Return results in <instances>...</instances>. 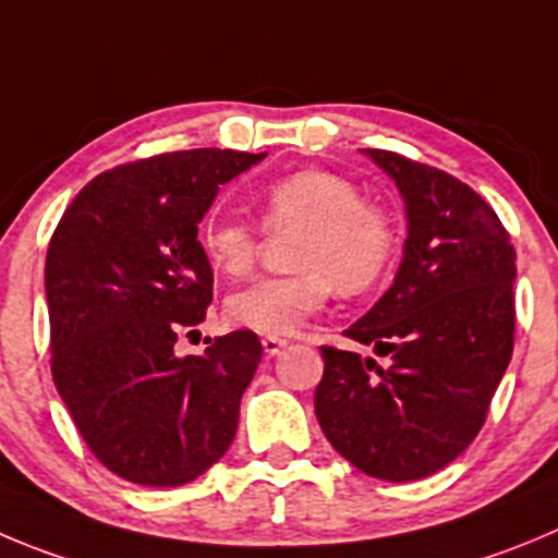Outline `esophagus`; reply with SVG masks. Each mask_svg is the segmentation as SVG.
<instances>
[{
	"instance_id": "obj_1",
	"label": "esophagus",
	"mask_w": 558,
	"mask_h": 558,
	"mask_svg": "<svg viewBox=\"0 0 558 558\" xmlns=\"http://www.w3.org/2000/svg\"><path fill=\"white\" fill-rule=\"evenodd\" d=\"M262 347H264V355L267 357H275L280 350L286 347V338H278V336H264L262 338Z\"/></svg>"
}]
</instances>
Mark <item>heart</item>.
<instances>
[{
  "label": "heart",
  "instance_id": "obj_1",
  "mask_svg": "<svg viewBox=\"0 0 558 558\" xmlns=\"http://www.w3.org/2000/svg\"><path fill=\"white\" fill-rule=\"evenodd\" d=\"M264 226L272 231L300 228L289 278H258L226 300L233 325L267 336H289L327 303L332 286L357 294L388 269L397 231L383 208L361 201L352 181L327 170H296L262 195ZM211 269L239 278L255 262L258 236L247 222L208 215L197 228Z\"/></svg>",
  "mask_w": 558,
  "mask_h": 558
}]
</instances>
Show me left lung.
Listing matches in <instances>:
<instances>
[{
	"label": "left lung",
	"instance_id": "1",
	"mask_svg": "<svg viewBox=\"0 0 558 558\" xmlns=\"http://www.w3.org/2000/svg\"><path fill=\"white\" fill-rule=\"evenodd\" d=\"M404 201L408 239L390 289L322 347L316 418L332 449L385 482L440 471L471 446L512 361L514 250L471 186L393 150H363Z\"/></svg>",
	"mask_w": 558,
	"mask_h": 558
}]
</instances>
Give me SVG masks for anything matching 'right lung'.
<instances>
[{"label": "right lung", "mask_w": 558, "mask_h": 558, "mask_svg": "<svg viewBox=\"0 0 558 558\" xmlns=\"http://www.w3.org/2000/svg\"><path fill=\"white\" fill-rule=\"evenodd\" d=\"M264 156L197 148L107 170L51 236V377L98 462L126 482L179 487L233 444L258 336L228 332L186 357L173 347L211 303L197 226L220 184Z\"/></svg>", "instance_id": "right-lung-1"}]
</instances>
